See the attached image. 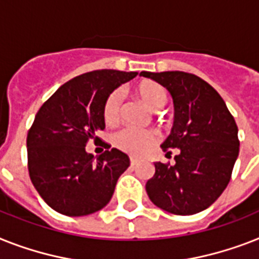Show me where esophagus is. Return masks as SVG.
<instances>
[{"label":"esophagus","instance_id":"esophagus-1","mask_svg":"<svg viewBox=\"0 0 259 259\" xmlns=\"http://www.w3.org/2000/svg\"><path fill=\"white\" fill-rule=\"evenodd\" d=\"M138 161H140V159H138V157H134V155H132V157H130V165L132 166L137 165V163H138Z\"/></svg>","mask_w":259,"mask_h":259}]
</instances>
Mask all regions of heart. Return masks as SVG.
Listing matches in <instances>:
<instances>
[{"mask_svg":"<svg viewBox=\"0 0 259 259\" xmlns=\"http://www.w3.org/2000/svg\"><path fill=\"white\" fill-rule=\"evenodd\" d=\"M134 92L151 110H159L167 101V92L161 83L151 79H144L138 82ZM121 114V96L117 90L111 92L105 98L102 105V118L105 123L114 125L119 119ZM158 141V136L151 129H134L123 127L113 136V144L119 150L130 154H141L146 149Z\"/></svg>","mask_w":259,"mask_h":259,"instance_id":"1","label":"heart"}]
</instances>
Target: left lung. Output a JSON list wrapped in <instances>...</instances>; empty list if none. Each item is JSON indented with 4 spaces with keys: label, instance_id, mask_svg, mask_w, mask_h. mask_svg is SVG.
<instances>
[{
    "label": "left lung",
    "instance_id": "8db88e82",
    "mask_svg": "<svg viewBox=\"0 0 259 259\" xmlns=\"http://www.w3.org/2000/svg\"><path fill=\"white\" fill-rule=\"evenodd\" d=\"M169 90L174 125L162 150L178 149L176 163L155 162L146 191L155 206L177 215L209 207L226 189L239 153L238 127L222 97L198 75L141 71Z\"/></svg>",
    "mask_w": 259,
    "mask_h": 259
}]
</instances>
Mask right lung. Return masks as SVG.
Here are the masks:
<instances>
[{
  "mask_svg": "<svg viewBox=\"0 0 259 259\" xmlns=\"http://www.w3.org/2000/svg\"><path fill=\"white\" fill-rule=\"evenodd\" d=\"M137 71L104 69L74 77L45 101L27 132V169L42 199L69 217L96 213L108 205L129 157L102 142L105 150L94 161L86 153L90 140L101 141L105 129L102 105L109 93Z\"/></svg>",
  "mask_w": 259,
  "mask_h": 259,
  "instance_id": "1",
  "label": "right lung"
}]
</instances>
